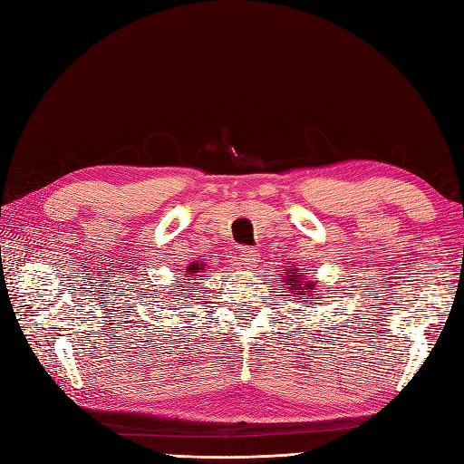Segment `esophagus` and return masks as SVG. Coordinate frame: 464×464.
I'll use <instances>...</instances> for the list:
<instances>
[{
    "mask_svg": "<svg viewBox=\"0 0 464 464\" xmlns=\"http://www.w3.org/2000/svg\"><path fill=\"white\" fill-rule=\"evenodd\" d=\"M237 261L244 266V269H254L259 263V251L256 247H242L240 256H237Z\"/></svg>",
    "mask_w": 464,
    "mask_h": 464,
    "instance_id": "obj_1",
    "label": "esophagus"
}]
</instances>
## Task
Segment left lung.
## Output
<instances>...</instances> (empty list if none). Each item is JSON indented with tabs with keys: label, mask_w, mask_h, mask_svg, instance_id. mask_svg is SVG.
<instances>
[{
	"label": "left lung",
	"mask_w": 464,
	"mask_h": 464,
	"mask_svg": "<svg viewBox=\"0 0 464 464\" xmlns=\"http://www.w3.org/2000/svg\"><path fill=\"white\" fill-rule=\"evenodd\" d=\"M294 271H296V269H294ZM300 276H302V273H290L288 278H286V286L292 290L294 296H300L302 300H305V296H307V294H312L315 285L307 283V280L302 285L300 283Z\"/></svg>",
	"instance_id": "8db88e82"
}]
</instances>
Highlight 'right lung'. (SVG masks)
Listing matches in <instances>:
<instances>
[{"label":"right lung","mask_w":464,"mask_h":464,"mask_svg":"<svg viewBox=\"0 0 464 464\" xmlns=\"http://www.w3.org/2000/svg\"><path fill=\"white\" fill-rule=\"evenodd\" d=\"M205 265H199V263H193V265H189L188 266V275H191V278H184V286L186 288H191V286H195V283H189V280H193V276H195V273H199V269H203ZM184 294H188V292H184Z\"/></svg>","instance_id":"right-lung-1"}]
</instances>
